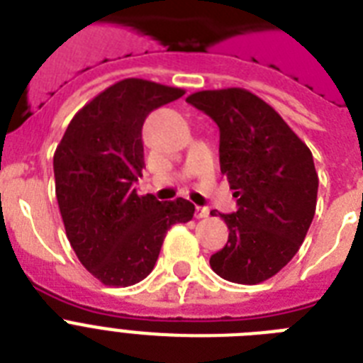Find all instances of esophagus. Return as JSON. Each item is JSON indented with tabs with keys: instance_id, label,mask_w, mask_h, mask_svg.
Segmentation results:
<instances>
[{
	"instance_id": "esophagus-1",
	"label": "esophagus",
	"mask_w": 363,
	"mask_h": 363,
	"mask_svg": "<svg viewBox=\"0 0 363 363\" xmlns=\"http://www.w3.org/2000/svg\"><path fill=\"white\" fill-rule=\"evenodd\" d=\"M207 216H209L207 207H196V218H207Z\"/></svg>"
}]
</instances>
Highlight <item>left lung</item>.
Segmentation results:
<instances>
[{
    "mask_svg": "<svg viewBox=\"0 0 363 363\" xmlns=\"http://www.w3.org/2000/svg\"><path fill=\"white\" fill-rule=\"evenodd\" d=\"M186 101L220 130V171L239 207L218 213L230 235L211 267L238 284L267 281L296 256L315 216L313 154L269 104L245 88L201 90Z\"/></svg>",
    "mask_w": 363,
    "mask_h": 363,
    "instance_id": "8db88e82",
    "label": "left lung"
}]
</instances>
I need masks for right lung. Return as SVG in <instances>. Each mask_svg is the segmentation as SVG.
I'll return each instance as SVG.
<instances>
[{
    "label": "right lung",
    "instance_id": "1",
    "mask_svg": "<svg viewBox=\"0 0 363 363\" xmlns=\"http://www.w3.org/2000/svg\"><path fill=\"white\" fill-rule=\"evenodd\" d=\"M182 88L124 79L69 122L54 152V182L65 235L105 286H131L152 271L165 233L192 220L188 199L158 201L131 186L145 167L143 122Z\"/></svg>",
    "mask_w": 363,
    "mask_h": 363
}]
</instances>
